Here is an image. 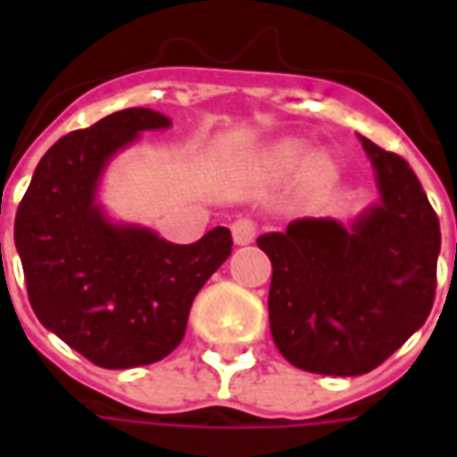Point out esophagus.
Instances as JSON below:
<instances>
[{"instance_id":"1","label":"esophagus","mask_w":457,"mask_h":457,"mask_svg":"<svg viewBox=\"0 0 457 457\" xmlns=\"http://www.w3.org/2000/svg\"><path fill=\"white\" fill-rule=\"evenodd\" d=\"M257 237V222L249 218H239L232 222V239H235V245H252Z\"/></svg>"}]
</instances>
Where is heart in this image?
<instances>
[{
    "label": "heart",
    "instance_id": "b5f03b06",
    "mask_svg": "<svg viewBox=\"0 0 457 457\" xmlns=\"http://www.w3.org/2000/svg\"><path fill=\"white\" fill-rule=\"evenodd\" d=\"M267 166L274 173H281V176H291V173H298V170L306 169L308 180L313 186H326L328 180L333 179V163L328 156H311V149H308L306 141L301 139H284L274 144L271 149L267 151Z\"/></svg>",
    "mask_w": 457,
    "mask_h": 457
}]
</instances>
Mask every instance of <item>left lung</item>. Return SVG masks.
Segmentation results:
<instances>
[{"label": "left lung", "instance_id": "left-lung-1", "mask_svg": "<svg viewBox=\"0 0 457 457\" xmlns=\"http://www.w3.org/2000/svg\"><path fill=\"white\" fill-rule=\"evenodd\" d=\"M360 141L379 203L347 228L301 218L257 239L271 259V337L306 372H372L426 323L436 296L441 228L431 203L402 156Z\"/></svg>", "mask_w": 457, "mask_h": 457}]
</instances>
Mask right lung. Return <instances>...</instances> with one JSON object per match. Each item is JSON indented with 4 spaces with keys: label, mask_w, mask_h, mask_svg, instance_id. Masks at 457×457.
Segmentation results:
<instances>
[{
    "label": "right lung",
    "mask_w": 457,
    "mask_h": 457,
    "mask_svg": "<svg viewBox=\"0 0 457 457\" xmlns=\"http://www.w3.org/2000/svg\"><path fill=\"white\" fill-rule=\"evenodd\" d=\"M166 114L121 110L46 151L16 210L14 242L36 318L90 362L129 370L163 360L186 336L193 298L232 252L228 228L193 245L107 218L97 188L107 163L166 129Z\"/></svg>",
    "instance_id": "1"
}]
</instances>
